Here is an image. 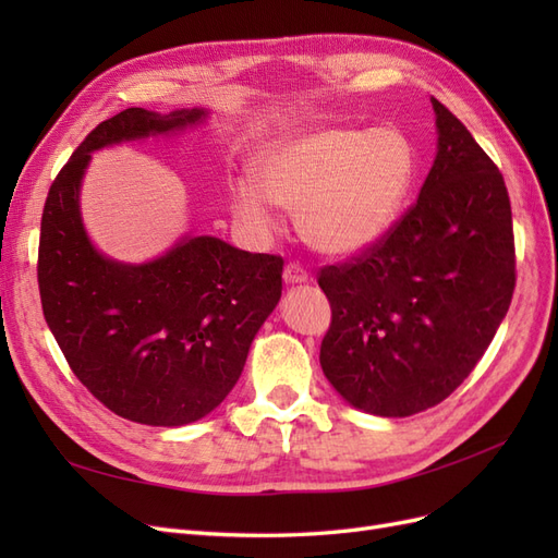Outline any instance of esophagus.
I'll use <instances>...</instances> for the list:
<instances>
[{
	"label": "esophagus",
	"mask_w": 558,
	"mask_h": 558,
	"mask_svg": "<svg viewBox=\"0 0 558 558\" xmlns=\"http://www.w3.org/2000/svg\"><path fill=\"white\" fill-rule=\"evenodd\" d=\"M283 281L286 283H305V281H310V275H307L305 267H300L295 263H289V265H286V269H283Z\"/></svg>",
	"instance_id": "esophagus-1"
}]
</instances>
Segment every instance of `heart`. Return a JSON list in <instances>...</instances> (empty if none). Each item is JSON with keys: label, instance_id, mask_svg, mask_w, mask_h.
Masks as SVG:
<instances>
[{"label": "heart", "instance_id": "b5f03b06", "mask_svg": "<svg viewBox=\"0 0 558 558\" xmlns=\"http://www.w3.org/2000/svg\"><path fill=\"white\" fill-rule=\"evenodd\" d=\"M416 156L396 128H324L272 146L256 165V185L232 191L242 226L267 234L272 205L295 214L312 248L351 256L393 228L412 189Z\"/></svg>", "mask_w": 558, "mask_h": 558}]
</instances>
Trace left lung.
Listing matches in <instances>:
<instances>
[{"instance_id":"left-lung-1","label":"left lung","mask_w":558,"mask_h":558,"mask_svg":"<svg viewBox=\"0 0 558 558\" xmlns=\"http://www.w3.org/2000/svg\"><path fill=\"white\" fill-rule=\"evenodd\" d=\"M437 156L414 205L318 286L332 318L320 367L349 404L412 416L475 369L514 293L512 207L494 160L442 102Z\"/></svg>"}]
</instances>
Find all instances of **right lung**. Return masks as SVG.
I'll list each match as a JSON object with an SVG mask.
<instances>
[{"label":"right lung","instance_id":"add662e5","mask_svg":"<svg viewBox=\"0 0 558 558\" xmlns=\"http://www.w3.org/2000/svg\"><path fill=\"white\" fill-rule=\"evenodd\" d=\"M140 107L99 123L50 183L37 279L44 318L76 379L113 414L146 426L207 416L238 384L248 347L281 298V256L183 238L165 256L105 258L81 223L78 185L97 148L199 123Z\"/></svg>","mask_w":558,"mask_h":558}]
</instances>
